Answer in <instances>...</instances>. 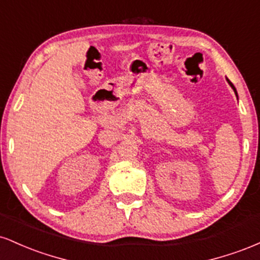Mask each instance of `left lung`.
Segmentation results:
<instances>
[{
	"mask_svg": "<svg viewBox=\"0 0 260 260\" xmlns=\"http://www.w3.org/2000/svg\"><path fill=\"white\" fill-rule=\"evenodd\" d=\"M226 80H228V83H229V84H230V86H231V88L232 89H234V91H235V94H236V96H238V95H237V90H236V88H235V85L234 84H232V83L231 82H230V80L228 79V78H226Z\"/></svg>",
	"mask_w": 260,
	"mask_h": 260,
	"instance_id": "left-lung-1",
	"label": "left lung"
}]
</instances>
